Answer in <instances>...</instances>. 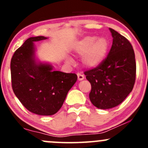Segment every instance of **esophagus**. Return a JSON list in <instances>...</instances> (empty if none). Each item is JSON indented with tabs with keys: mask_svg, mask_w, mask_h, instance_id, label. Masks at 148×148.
Wrapping results in <instances>:
<instances>
[{
	"mask_svg": "<svg viewBox=\"0 0 148 148\" xmlns=\"http://www.w3.org/2000/svg\"><path fill=\"white\" fill-rule=\"evenodd\" d=\"M77 77H78V79L79 81H82V80H83L84 79V75L83 74H81V73H78L77 74Z\"/></svg>",
	"mask_w": 148,
	"mask_h": 148,
	"instance_id": "esophagus-1",
	"label": "esophagus"
}]
</instances>
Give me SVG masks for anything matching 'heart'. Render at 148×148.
<instances>
[{
    "mask_svg": "<svg viewBox=\"0 0 148 148\" xmlns=\"http://www.w3.org/2000/svg\"><path fill=\"white\" fill-rule=\"evenodd\" d=\"M109 42L104 37L95 36H85L75 43L74 50L77 54L82 56V62L85 66L94 68L100 64L107 56ZM67 62L71 63L72 59L68 57Z\"/></svg>",
    "mask_w": 148,
    "mask_h": 148,
    "instance_id": "obj_1",
    "label": "heart"
}]
</instances>
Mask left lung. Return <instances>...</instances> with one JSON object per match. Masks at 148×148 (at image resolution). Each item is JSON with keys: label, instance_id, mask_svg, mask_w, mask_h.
<instances>
[{"label": "left lung", "instance_id": "8db88e82", "mask_svg": "<svg viewBox=\"0 0 148 148\" xmlns=\"http://www.w3.org/2000/svg\"><path fill=\"white\" fill-rule=\"evenodd\" d=\"M111 49L97 67L84 72L92 86L89 99L102 110L121 104L133 89L136 77L135 52L130 41L112 28Z\"/></svg>", "mask_w": 148, "mask_h": 148}]
</instances>
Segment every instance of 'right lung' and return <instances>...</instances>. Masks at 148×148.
<instances>
[{
    "label": "right lung",
    "instance_id": "right-lung-1",
    "mask_svg": "<svg viewBox=\"0 0 148 148\" xmlns=\"http://www.w3.org/2000/svg\"><path fill=\"white\" fill-rule=\"evenodd\" d=\"M46 38H28L10 62L13 92L28 111L39 115L57 112L77 80V74L54 71L51 64L37 60L34 42Z\"/></svg>",
    "mask_w": 148,
    "mask_h": 148
}]
</instances>
